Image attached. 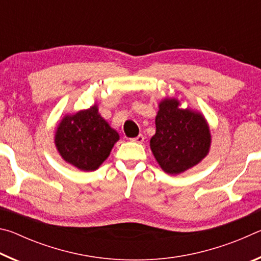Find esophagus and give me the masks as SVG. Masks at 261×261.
Segmentation results:
<instances>
[{
  "label": "esophagus",
  "mask_w": 261,
  "mask_h": 261,
  "mask_svg": "<svg viewBox=\"0 0 261 261\" xmlns=\"http://www.w3.org/2000/svg\"><path fill=\"white\" fill-rule=\"evenodd\" d=\"M131 141H134V143H138V144H143L144 143V140H145V137L143 136V135H139V136H137L136 138H132V139H130Z\"/></svg>",
  "instance_id": "1"
}]
</instances>
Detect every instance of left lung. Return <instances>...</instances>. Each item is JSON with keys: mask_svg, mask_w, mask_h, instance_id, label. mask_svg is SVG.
Listing matches in <instances>:
<instances>
[{"mask_svg": "<svg viewBox=\"0 0 261 261\" xmlns=\"http://www.w3.org/2000/svg\"><path fill=\"white\" fill-rule=\"evenodd\" d=\"M155 126L149 146L167 174L184 173L210 152L212 136L205 116L197 110L180 108L178 99L165 98L159 102Z\"/></svg>", "mask_w": 261, "mask_h": 261, "instance_id": "left-lung-1", "label": "left lung"}]
</instances>
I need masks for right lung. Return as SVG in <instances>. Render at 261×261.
I'll return each instance as SVG.
<instances>
[{
    "label": "right lung",
    "mask_w": 261,
    "mask_h": 261,
    "mask_svg": "<svg viewBox=\"0 0 261 261\" xmlns=\"http://www.w3.org/2000/svg\"><path fill=\"white\" fill-rule=\"evenodd\" d=\"M120 135L101 116L98 105L67 114L55 132V146L65 162L83 171H93L109 156Z\"/></svg>",
    "instance_id": "1"
}]
</instances>
